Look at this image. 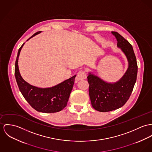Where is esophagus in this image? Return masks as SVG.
<instances>
[{
	"label": "esophagus",
	"instance_id": "34e87169",
	"mask_svg": "<svg viewBox=\"0 0 152 152\" xmlns=\"http://www.w3.org/2000/svg\"><path fill=\"white\" fill-rule=\"evenodd\" d=\"M87 77L86 72L84 70H80L78 72L76 77V81H79L83 79H86Z\"/></svg>",
	"mask_w": 152,
	"mask_h": 152
}]
</instances>
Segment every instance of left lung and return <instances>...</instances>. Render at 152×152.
Segmentation results:
<instances>
[{
  "label": "left lung",
  "instance_id": "8db88e82",
  "mask_svg": "<svg viewBox=\"0 0 152 152\" xmlns=\"http://www.w3.org/2000/svg\"><path fill=\"white\" fill-rule=\"evenodd\" d=\"M117 40V46L128 61V68L123 76L115 83L107 82L89 72L87 77L89 95L94 108L102 112L117 109L129 99L137 80L138 66L132 46L122 36L112 32Z\"/></svg>",
  "mask_w": 152,
  "mask_h": 152
}]
</instances>
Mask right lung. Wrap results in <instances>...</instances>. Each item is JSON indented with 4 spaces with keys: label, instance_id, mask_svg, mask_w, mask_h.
<instances>
[{
    "label": "right lung",
    "instance_id": "1",
    "mask_svg": "<svg viewBox=\"0 0 152 152\" xmlns=\"http://www.w3.org/2000/svg\"><path fill=\"white\" fill-rule=\"evenodd\" d=\"M40 32H36L27 41ZM24 44L18 50L15 64V76L20 91L29 105L38 112L55 113L61 111L67 105L76 75L51 87L40 88L30 84L21 76L18 65L19 56Z\"/></svg>",
    "mask_w": 152,
    "mask_h": 152
}]
</instances>
